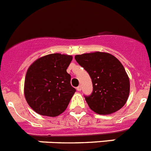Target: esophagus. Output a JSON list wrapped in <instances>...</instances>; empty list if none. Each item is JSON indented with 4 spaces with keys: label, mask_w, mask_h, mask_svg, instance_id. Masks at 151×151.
<instances>
[{
    "label": "esophagus",
    "mask_w": 151,
    "mask_h": 151,
    "mask_svg": "<svg viewBox=\"0 0 151 151\" xmlns=\"http://www.w3.org/2000/svg\"><path fill=\"white\" fill-rule=\"evenodd\" d=\"M77 91H81V86H78L77 87Z\"/></svg>",
    "instance_id": "34e87169"
}]
</instances>
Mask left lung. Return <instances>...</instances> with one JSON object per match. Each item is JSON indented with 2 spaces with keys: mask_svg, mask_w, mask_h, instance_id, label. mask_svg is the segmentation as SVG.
<instances>
[{
  "mask_svg": "<svg viewBox=\"0 0 151 151\" xmlns=\"http://www.w3.org/2000/svg\"><path fill=\"white\" fill-rule=\"evenodd\" d=\"M74 58L91 77L93 93L85 96L90 109L109 115L122 108L129 96L130 81L119 59L101 52L77 55Z\"/></svg>",
  "mask_w": 151,
  "mask_h": 151,
  "instance_id": "8db88e82",
  "label": "left lung"
}]
</instances>
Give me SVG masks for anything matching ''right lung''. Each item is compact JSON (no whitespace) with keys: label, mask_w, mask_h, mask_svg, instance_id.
Here are the masks:
<instances>
[{"label":"right lung","mask_w":151,"mask_h":151,"mask_svg":"<svg viewBox=\"0 0 151 151\" xmlns=\"http://www.w3.org/2000/svg\"><path fill=\"white\" fill-rule=\"evenodd\" d=\"M72 59L68 55L50 54L38 58L29 67L24 96L36 113L55 117L65 111L76 91L67 72Z\"/></svg>","instance_id":"add662e5"}]
</instances>
